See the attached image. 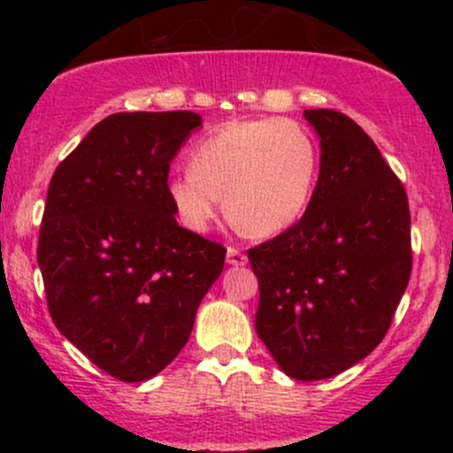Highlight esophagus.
Wrapping results in <instances>:
<instances>
[{"label":"esophagus","instance_id":"esophagus-1","mask_svg":"<svg viewBox=\"0 0 453 453\" xmlns=\"http://www.w3.org/2000/svg\"><path fill=\"white\" fill-rule=\"evenodd\" d=\"M227 263L234 265V267H239V265L248 263V256L241 252L239 248H234V245H230V248H227Z\"/></svg>","mask_w":453,"mask_h":453}]
</instances>
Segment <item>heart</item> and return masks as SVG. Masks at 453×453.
Here are the masks:
<instances>
[{"instance_id":"obj_1","label":"heart","mask_w":453,"mask_h":453,"mask_svg":"<svg viewBox=\"0 0 453 453\" xmlns=\"http://www.w3.org/2000/svg\"><path fill=\"white\" fill-rule=\"evenodd\" d=\"M315 177L318 146L300 122L234 120L195 144L190 168L168 180L166 193L188 230H208L226 197L236 227L272 236L303 217Z\"/></svg>"}]
</instances>
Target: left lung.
<instances>
[{
  "label": "left lung",
  "mask_w": 453,
  "mask_h": 453,
  "mask_svg": "<svg viewBox=\"0 0 453 453\" xmlns=\"http://www.w3.org/2000/svg\"><path fill=\"white\" fill-rule=\"evenodd\" d=\"M304 118L322 146L311 201L248 258L260 342L289 377L319 381L381 344L412 273V239L403 184L366 131L335 109Z\"/></svg>",
  "instance_id": "1"
}]
</instances>
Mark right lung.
Instances as JSON below:
<instances>
[{
  "label": "right lung",
  "instance_id": "obj_1",
  "mask_svg": "<svg viewBox=\"0 0 453 453\" xmlns=\"http://www.w3.org/2000/svg\"><path fill=\"white\" fill-rule=\"evenodd\" d=\"M201 116L113 113L54 171L36 260L58 331L118 381L155 377L188 342L226 248L180 227L166 184Z\"/></svg>",
  "mask_w": 453,
  "mask_h": 453
}]
</instances>
